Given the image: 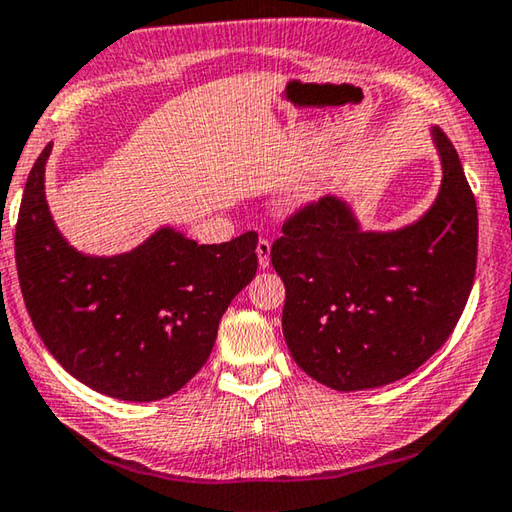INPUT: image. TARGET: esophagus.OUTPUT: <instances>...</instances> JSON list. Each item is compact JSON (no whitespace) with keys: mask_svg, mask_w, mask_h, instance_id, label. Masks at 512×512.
Returning a JSON list of instances; mask_svg holds the SVG:
<instances>
[{"mask_svg":"<svg viewBox=\"0 0 512 512\" xmlns=\"http://www.w3.org/2000/svg\"><path fill=\"white\" fill-rule=\"evenodd\" d=\"M270 254H272V242L267 238H261L256 245V256H258V265L267 270L270 267Z\"/></svg>","mask_w":512,"mask_h":512,"instance_id":"esophagus-1","label":"esophagus"}]
</instances>
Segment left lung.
<instances>
[{
    "label": "left lung",
    "instance_id": "8db88e82",
    "mask_svg": "<svg viewBox=\"0 0 512 512\" xmlns=\"http://www.w3.org/2000/svg\"><path fill=\"white\" fill-rule=\"evenodd\" d=\"M441 186L418 220L364 229L328 195L283 224V337L303 371L337 391L375 389L425 364L459 321L477 270V202L452 141L432 125Z\"/></svg>",
    "mask_w": 512,
    "mask_h": 512
}]
</instances>
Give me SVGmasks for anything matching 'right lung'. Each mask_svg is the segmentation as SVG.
I'll list each match as a JSON object with an SVG mask.
<instances>
[{
  "mask_svg": "<svg viewBox=\"0 0 512 512\" xmlns=\"http://www.w3.org/2000/svg\"><path fill=\"white\" fill-rule=\"evenodd\" d=\"M42 150L24 186L15 229L22 297L62 369L103 396L152 402L202 369L233 297L254 279V231L197 245L164 224L130 251L85 254L49 211Z\"/></svg>",
  "mask_w": 512,
  "mask_h": 512,
  "instance_id": "1",
  "label": "right lung"
}]
</instances>
